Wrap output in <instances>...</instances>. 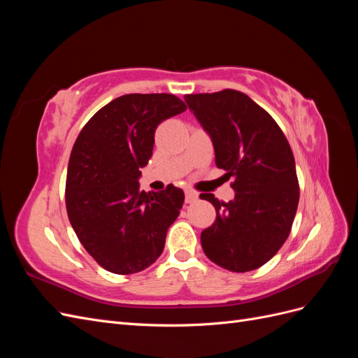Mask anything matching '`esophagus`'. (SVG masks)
<instances>
[{"instance_id":"34e87169","label":"esophagus","mask_w":358,"mask_h":358,"mask_svg":"<svg viewBox=\"0 0 358 358\" xmlns=\"http://www.w3.org/2000/svg\"><path fill=\"white\" fill-rule=\"evenodd\" d=\"M199 199V194L197 192H194V191H191V189H187L185 191V201L187 203H194Z\"/></svg>"}]
</instances>
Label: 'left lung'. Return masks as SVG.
I'll use <instances>...</instances> for the list:
<instances>
[{
  "instance_id": "8db88e82",
  "label": "left lung",
  "mask_w": 358,
  "mask_h": 358,
  "mask_svg": "<svg viewBox=\"0 0 358 358\" xmlns=\"http://www.w3.org/2000/svg\"><path fill=\"white\" fill-rule=\"evenodd\" d=\"M185 101L212 140L216 167L234 179L229 203L200 194L216 210L215 222L201 231L203 251L227 270L251 272L291 231L299 204L292 150L275 119L243 92L191 94Z\"/></svg>"
}]
</instances>
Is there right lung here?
Segmentation results:
<instances>
[{
  "mask_svg": "<svg viewBox=\"0 0 358 358\" xmlns=\"http://www.w3.org/2000/svg\"><path fill=\"white\" fill-rule=\"evenodd\" d=\"M187 110L171 94H127L96 112L73 146L66 204L88 254L116 275L142 272L161 255L183 191H140L157 127Z\"/></svg>",
  "mask_w": 358,
  "mask_h": 358,
  "instance_id": "obj_1",
  "label": "right lung"
}]
</instances>
